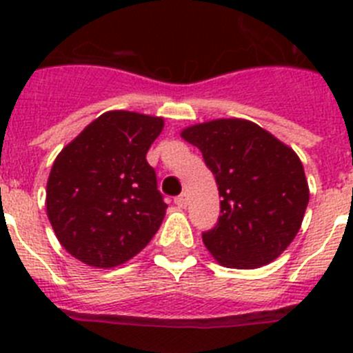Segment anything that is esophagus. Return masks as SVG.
<instances>
[{
  "mask_svg": "<svg viewBox=\"0 0 353 353\" xmlns=\"http://www.w3.org/2000/svg\"><path fill=\"white\" fill-rule=\"evenodd\" d=\"M174 205H176L179 208H185L187 207V194H185V192L174 198Z\"/></svg>",
  "mask_w": 353,
  "mask_h": 353,
  "instance_id": "esophagus-1",
  "label": "esophagus"
}]
</instances>
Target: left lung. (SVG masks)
I'll use <instances>...</instances> for the list:
<instances>
[{"instance_id":"obj_1","label":"left lung","mask_w":353,"mask_h":353,"mask_svg":"<svg viewBox=\"0 0 353 353\" xmlns=\"http://www.w3.org/2000/svg\"><path fill=\"white\" fill-rule=\"evenodd\" d=\"M198 146L214 173L219 221L203 233L212 256L230 269L276 260L301 230L310 187L299 155L260 125L221 118L180 134Z\"/></svg>"}]
</instances>
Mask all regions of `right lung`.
<instances>
[{
    "mask_svg": "<svg viewBox=\"0 0 353 353\" xmlns=\"http://www.w3.org/2000/svg\"><path fill=\"white\" fill-rule=\"evenodd\" d=\"M164 120L108 111L61 150L51 168L46 208L56 239L83 263L111 269L146 248L168 205L146 152Z\"/></svg>",
    "mask_w": 353,
    "mask_h": 353,
    "instance_id": "1",
    "label": "right lung"
}]
</instances>
